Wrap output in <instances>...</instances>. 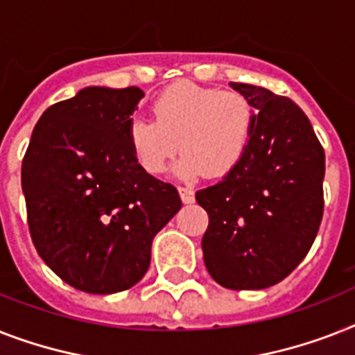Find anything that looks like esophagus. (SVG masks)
<instances>
[{
    "label": "esophagus",
    "instance_id": "obj_1",
    "mask_svg": "<svg viewBox=\"0 0 355 355\" xmlns=\"http://www.w3.org/2000/svg\"><path fill=\"white\" fill-rule=\"evenodd\" d=\"M178 193H180V198H182L184 204H191L195 202V191H193L191 187H178Z\"/></svg>",
    "mask_w": 355,
    "mask_h": 355
}]
</instances>
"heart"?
<instances>
[{
	"label": "heart",
	"instance_id": "1",
	"mask_svg": "<svg viewBox=\"0 0 355 355\" xmlns=\"http://www.w3.org/2000/svg\"><path fill=\"white\" fill-rule=\"evenodd\" d=\"M153 114L155 120L135 116L128 123L129 149L149 175L168 168L180 146L178 177H224L241 164L255 125V111L244 94L193 82L164 89L153 102Z\"/></svg>",
	"mask_w": 355,
	"mask_h": 355
}]
</instances>
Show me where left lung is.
<instances>
[{
  "mask_svg": "<svg viewBox=\"0 0 355 355\" xmlns=\"http://www.w3.org/2000/svg\"><path fill=\"white\" fill-rule=\"evenodd\" d=\"M255 109L243 160L195 198L209 217L202 237L209 275L230 290L281 282L310 252L322 218L324 151L297 103L250 83H230Z\"/></svg>",
  "mask_w": 355,
  "mask_h": 355,
  "instance_id": "1",
  "label": "left lung"
}]
</instances>
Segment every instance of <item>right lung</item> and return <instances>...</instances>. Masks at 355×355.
<instances>
[{
	"mask_svg": "<svg viewBox=\"0 0 355 355\" xmlns=\"http://www.w3.org/2000/svg\"><path fill=\"white\" fill-rule=\"evenodd\" d=\"M142 89L85 87L43 112L21 164L40 257L87 293L123 292L146 275L153 239L182 207L177 187L144 171L128 144Z\"/></svg>",
	"mask_w": 355,
	"mask_h": 355,
	"instance_id": "1",
	"label": "right lung"
}]
</instances>
